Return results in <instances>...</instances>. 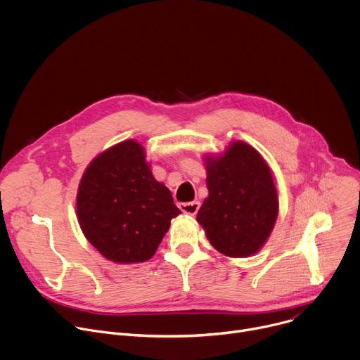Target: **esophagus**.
Returning a JSON list of instances; mask_svg holds the SVG:
<instances>
[{"mask_svg":"<svg viewBox=\"0 0 360 360\" xmlns=\"http://www.w3.org/2000/svg\"><path fill=\"white\" fill-rule=\"evenodd\" d=\"M200 207L199 200H193V202H185V203H179V210L184 212V214H188V215H196L198 210Z\"/></svg>","mask_w":360,"mask_h":360,"instance_id":"1","label":"esophagus"}]
</instances>
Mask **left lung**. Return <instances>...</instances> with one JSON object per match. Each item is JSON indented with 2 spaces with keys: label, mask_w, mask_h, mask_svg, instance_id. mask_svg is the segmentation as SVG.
<instances>
[{
  "label": "left lung",
  "mask_w": 360,
  "mask_h": 360,
  "mask_svg": "<svg viewBox=\"0 0 360 360\" xmlns=\"http://www.w3.org/2000/svg\"><path fill=\"white\" fill-rule=\"evenodd\" d=\"M210 191L196 221L210 243L231 258H246L266 243L279 210L274 174L261 153L233 141L224 153L205 155Z\"/></svg>",
  "instance_id": "1"
}]
</instances>
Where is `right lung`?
Returning <instances> with one entry per match:
<instances>
[{
	"mask_svg": "<svg viewBox=\"0 0 360 360\" xmlns=\"http://www.w3.org/2000/svg\"><path fill=\"white\" fill-rule=\"evenodd\" d=\"M181 211L171 191L153 178L143 146L127 139L96 155L77 193L84 236L108 261L145 262L157 252Z\"/></svg>",
	"mask_w": 360,
	"mask_h": 360,
	"instance_id": "add662e5",
	"label": "right lung"
}]
</instances>
